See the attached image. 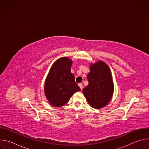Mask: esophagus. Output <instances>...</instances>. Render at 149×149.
I'll return each mask as SVG.
<instances>
[{"mask_svg": "<svg viewBox=\"0 0 149 149\" xmlns=\"http://www.w3.org/2000/svg\"><path fill=\"white\" fill-rule=\"evenodd\" d=\"M78 86L79 87V88L81 89V90H82V87H83V85H82V83H79V84H78Z\"/></svg>", "mask_w": 149, "mask_h": 149, "instance_id": "1", "label": "esophagus"}]
</instances>
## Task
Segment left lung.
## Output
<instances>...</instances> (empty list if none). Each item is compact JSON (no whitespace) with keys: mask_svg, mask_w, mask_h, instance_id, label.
Returning <instances> with one entry per match:
<instances>
[{"mask_svg":"<svg viewBox=\"0 0 149 149\" xmlns=\"http://www.w3.org/2000/svg\"><path fill=\"white\" fill-rule=\"evenodd\" d=\"M88 85L83 94L92 107L101 109L107 105L113 95L114 85L109 66L102 61L91 65L87 75Z\"/></svg>","mask_w":149,"mask_h":149,"instance_id":"8db88e82","label":"left lung"}]
</instances>
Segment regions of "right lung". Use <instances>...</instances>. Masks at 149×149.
<instances>
[{"mask_svg": "<svg viewBox=\"0 0 149 149\" xmlns=\"http://www.w3.org/2000/svg\"><path fill=\"white\" fill-rule=\"evenodd\" d=\"M72 61L62 57L52 65L45 84V93L51 105L59 107L66 104L72 95L81 90L71 72Z\"/></svg>", "mask_w": 149, "mask_h": 149, "instance_id": "add662e5", "label": "right lung"}]
</instances>
